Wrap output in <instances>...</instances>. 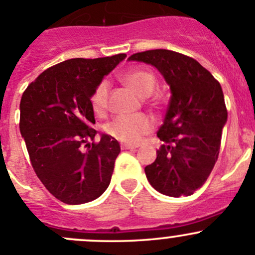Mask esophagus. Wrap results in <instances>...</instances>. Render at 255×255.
I'll use <instances>...</instances> for the list:
<instances>
[{
  "label": "esophagus",
  "mask_w": 255,
  "mask_h": 255,
  "mask_svg": "<svg viewBox=\"0 0 255 255\" xmlns=\"http://www.w3.org/2000/svg\"><path fill=\"white\" fill-rule=\"evenodd\" d=\"M121 146H122V149H135V148H138V145H134V144H128V143H123Z\"/></svg>",
  "instance_id": "1"
}]
</instances>
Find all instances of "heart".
<instances>
[{
  "label": "heart",
  "instance_id": "b5f03b06",
  "mask_svg": "<svg viewBox=\"0 0 255 255\" xmlns=\"http://www.w3.org/2000/svg\"><path fill=\"white\" fill-rule=\"evenodd\" d=\"M122 81L139 96L146 97L153 94L156 87V78L153 73L144 69H134L122 75ZM110 82L102 80L92 91L90 96L91 107L97 115H102L109 109ZM153 129V122L143 113L138 115H121L115 117L106 125V132L116 139L127 143H138Z\"/></svg>",
  "mask_w": 255,
  "mask_h": 255
}]
</instances>
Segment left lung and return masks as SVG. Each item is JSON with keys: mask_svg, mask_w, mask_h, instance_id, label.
<instances>
[{"mask_svg": "<svg viewBox=\"0 0 255 255\" xmlns=\"http://www.w3.org/2000/svg\"><path fill=\"white\" fill-rule=\"evenodd\" d=\"M155 66L171 99L156 132L164 142L144 171L151 186L171 197L189 196L205 184L220 154L227 109L220 82L191 56L154 49L129 56Z\"/></svg>", "mask_w": 255, "mask_h": 255, "instance_id": "obj_1", "label": "left lung"}]
</instances>
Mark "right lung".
<instances>
[{"instance_id":"add662e5","label":"right lung","mask_w":255,"mask_h":255,"mask_svg":"<svg viewBox=\"0 0 255 255\" xmlns=\"http://www.w3.org/2000/svg\"><path fill=\"white\" fill-rule=\"evenodd\" d=\"M126 56L69 59L43 71L23 92L19 130L30 164L64 204H86L109 187L121 148L107 134L95 142L90 96Z\"/></svg>"}]
</instances>
